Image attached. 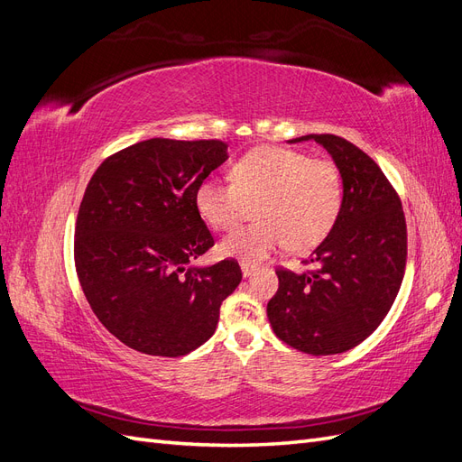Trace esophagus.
Listing matches in <instances>:
<instances>
[{
	"mask_svg": "<svg viewBox=\"0 0 462 462\" xmlns=\"http://www.w3.org/2000/svg\"><path fill=\"white\" fill-rule=\"evenodd\" d=\"M254 265L253 263H246V262H241V272H243V275L245 277H248V275H253L254 273Z\"/></svg>",
	"mask_w": 462,
	"mask_h": 462,
	"instance_id": "esophagus-1",
	"label": "esophagus"
}]
</instances>
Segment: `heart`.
I'll list each match as a JSON object with an SVG mask.
<instances>
[{
    "label": "heart",
    "instance_id": "obj_1",
    "mask_svg": "<svg viewBox=\"0 0 462 462\" xmlns=\"http://www.w3.org/2000/svg\"><path fill=\"white\" fill-rule=\"evenodd\" d=\"M233 183L206 179L194 192L200 217L214 229H231L256 202L253 226L223 236L219 253L254 263L289 245L295 253L316 246L331 231L343 200L335 163L299 150L260 146L233 165Z\"/></svg>",
    "mask_w": 462,
    "mask_h": 462
}]
</instances>
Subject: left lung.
Listing matches in <instances>:
<instances>
[{
  "label": "left lung",
  "instance_id": "left-lung-1",
  "mask_svg": "<svg viewBox=\"0 0 462 462\" xmlns=\"http://www.w3.org/2000/svg\"><path fill=\"white\" fill-rule=\"evenodd\" d=\"M324 146L343 180L339 216L304 260L314 270H277L279 289L268 302L273 333L300 353H345L382 324L402 283L407 223L399 194L368 153L335 134L289 141Z\"/></svg>",
  "mask_w": 462,
  "mask_h": 462
}]
</instances>
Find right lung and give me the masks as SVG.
I'll return each mask as SVG.
<instances>
[{
  "instance_id": "obj_1",
  "label": "right lung",
  "mask_w": 462,
  "mask_h": 462,
  "mask_svg": "<svg viewBox=\"0 0 462 462\" xmlns=\"http://www.w3.org/2000/svg\"><path fill=\"white\" fill-rule=\"evenodd\" d=\"M226 160L221 141L150 138L104 160L85 190L79 282L102 326L138 353L175 358L199 348L241 283L235 260L190 263L214 246L194 192Z\"/></svg>"
}]
</instances>
